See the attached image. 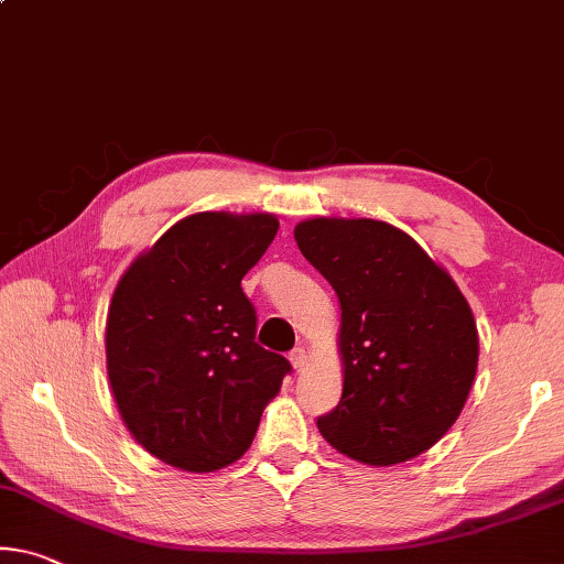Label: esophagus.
<instances>
[{"mask_svg":"<svg viewBox=\"0 0 564 564\" xmlns=\"http://www.w3.org/2000/svg\"><path fill=\"white\" fill-rule=\"evenodd\" d=\"M306 359H308V356H306V348H303V346L293 348V351L289 354V361H291V366H293V369H296V371H301L303 366H306Z\"/></svg>","mask_w":564,"mask_h":564,"instance_id":"esophagus-1","label":"esophagus"}]
</instances>
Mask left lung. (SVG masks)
Returning a JSON list of instances; mask_svg holds the SVG:
<instances>
[{"label":"left lung","instance_id":"left-lung-1","mask_svg":"<svg viewBox=\"0 0 564 564\" xmlns=\"http://www.w3.org/2000/svg\"><path fill=\"white\" fill-rule=\"evenodd\" d=\"M293 236L341 303L344 394L318 432L371 467L432 449L477 373V324L459 285L389 223L311 218Z\"/></svg>","mask_w":564,"mask_h":564}]
</instances>
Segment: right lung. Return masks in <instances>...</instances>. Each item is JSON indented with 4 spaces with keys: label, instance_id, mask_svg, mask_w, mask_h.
Returning a JSON list of instances; mask_svg holds the SVG:
<instances>
[{
    "label": "right lung",
    "instance_id": "1",
    "mask_svg": "<svg viewBox=\"0 0 564 564\" xmlns=\"http://www.w3.org/2000/svg\"><path fill=\"white\" fill-rule=\"evenodd\" d=\"M279 234L271 213H195L122 273L107 377L130 434L170 467L216 471L248 452L291 364L256 344L240 289Z\"/></svg>",
    "mask_w": 564,
    "mask_h": 564
}]
</instances>
